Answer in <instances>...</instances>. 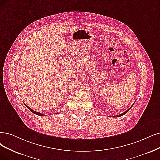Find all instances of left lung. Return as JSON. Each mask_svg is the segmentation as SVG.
Here are the masks:
<instances>
[{
    "label": "left lung",
    "instance_id": "left-lung-1",
    "mask_svg": "<svg viewBox=\"0 0 160 160\" xmlns=\"http://www.w3.org/2000/svg\"><path fill=\"white\" fill-rule=\"evenodd\" d=\"M132 106H131V108H129V109H128V110H127L126 111H125V112H124V113H121V114H120V115H118L114 116L113 117H121V116H122L123 115H125V114H126V113H127V112H128V111H129L130 109H131V108L132 107Z\"/></svg>",
    "mask_w": 160,
    "mask_h": 160
}]
</instances>
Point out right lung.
<instances>
[{"mask_svg":"<svg viewBox=\"0 0 160 160\" xmlns=\"http://www.w3.org/2000/svg\"><path fill=\"white\" fill-rule=\"evenodd\" d=\"M24 104H25V103H24ZM25 105L26 106V107L28 108V109L29 111H32L33 113H34V114H35V115H39V116H45V115H44V114H42V113H39V112H38V111H33V109H32L30 108H29L28 106L27 105H26V104H25ZM56 114H58V113H57Z\"/></svg>","mask_w":160,"mask_h":160,"instance_id":"obj_1","label":"right lung"}]
</instances>
